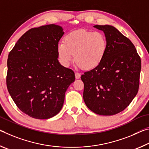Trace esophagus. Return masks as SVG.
<instances>
[{"label":"esophagus","mask_w":149,"mask_h":149,"mask_svg":"<svg viewBox=\"0 0 149 149\" xmlns=\"http://www.w3.org/2000/svg\"><path fill=\"white\" fill-rule=\"evenodd\" d=\"M75 77H76L77 79H80V73L78 72H75Z\"/></svg>","instance_id":"esophagus-1"}]
</instances>
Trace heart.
I'll use <instances>...</instances> for the list:
<instances>
[{"instance_id": "1", "label": "heart", "mask_w": 149, "mask_h": 149, "mask_svg": "<svg viewBox=\"0 0 149 149\" xmlns=\"http://www.w3.org/2000/svg\"><path fill=\"white\" fill-rule=\"evenodd\" d=\"M107 45L108 42L103 33L81 29L65 36L64 42H60L57 45V54L61 63L65 67H68L74 58L82 69L92 70L102 62Z\"/></svg>"}]
</instances>
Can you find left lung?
I'll list each match as a JSON object with an SVG mask.
<instances>
[{
  "mask_svg": "<svg viewBox=\"0 0 149 149\" xmlns=\"http://www.w3.org/2000/svg\"><path fill=\"white\" fill-rule=\"evenodd\" d=\"M102 30L108 45L100 65L82 74L83 98L95 113L112 116L123 111L137 94L141 61L135 45L109 25L94 26Z\"/></svg>",
  "mask_w": 149,
  "mask_h": 149,
  "instance_id": "8db88e82",
  "label": "left lung"
}]
</instances>
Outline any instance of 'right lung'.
<instances>
[{
  "label": "right lung",
  "mask_w": 149,
  "mask_h": 149,
  "mask_svg": "<svg viewBox=\"0 0 149 149\" xmlns=\"http://www.w3.org/2000/svg\"><path fill=\"white\" fill-rule=\"evenodd\" d=\"M64 34L49 24L31 28L8 54L6 86L17 107L31 118L45 119L61 111L74 73L57 59V45Z\"/></svg>",
  "instance_id": "1"
}]
</instances>
